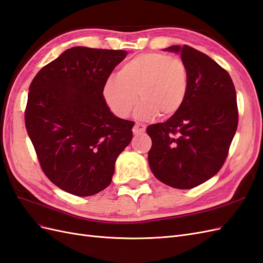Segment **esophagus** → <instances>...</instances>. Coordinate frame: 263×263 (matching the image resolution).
I'll return each instance as SVG.
<instances>
[{"mask_svg":"<svg viewBox=\"0 0 263 263\" xmlns=\"http://www.w3.org/2000/svg\"><path fill=\"white\" fill-rule=\"evenodd\" d=\"M132 131L134 134H142L145 131V125L141 123H136L133 126Z\"/></svg>","mask_w":263,"mask_h":263,"instance_id":"34e87169","label":"esophagus"}]
</instances>
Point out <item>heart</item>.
<instances>
[{
    "label": "heart",
    "mask_w": 263,
    "mask_h": 263,
    "mask_svg": "<svg viewBox=\"0 0 263 263\" xmlns=\"http://www.w3.org/2000/svg\"><path fill=\"white\" fill-rule=\"evenodd\" d=\"M189 80L185 63L177 57L147 52L132 58L120 67L103 87V98L119 118H126L136 105L139 120L169 118L182 107Z\"/></svg>",
    "instance_id": "1"
}]
</instances>
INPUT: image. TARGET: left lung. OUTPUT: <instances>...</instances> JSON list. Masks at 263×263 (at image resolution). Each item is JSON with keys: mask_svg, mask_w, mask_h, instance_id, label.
I'll use <instances>...</instances> for the list:
<instances>
[{"mask_svg": "<svg viewBox=\"0 0 263 263\" xmlns=\"http://www.w3.org/2000/svg\"><path fill=\"white\" fill-rule=\"evenodd\" d=\"M164 51L179 53L187 69L182 107L146 132L152 173L176 189H191L215 176L223 165L238 127L237 94L229 73L204 53L187 45Z\"/></svg>", "mask_w": 263, "mask_h": 263, "instance_id": "left-lung-1", "label": "left lung"}]
</instances>
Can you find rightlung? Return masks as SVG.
I'll use <instances>...</instances> for the list:
<instances>
[{"label":"right lung","mask_w":263,"mask_h":263,"mask_svg":"<svg viewBox=\"0 0 263 263\" xmlns=\"http://www.w3.org/2000/svg\"><path fill=\"white\" fill-rule=\"evenodd\" d=\"M124 50L74 46L33 79L25 126L45 176L60 189L89 197L109 186L134 122L114 116L103 98Z\"/></svg>","instance_id":"add662e5"}]
</instances>
